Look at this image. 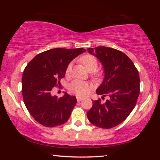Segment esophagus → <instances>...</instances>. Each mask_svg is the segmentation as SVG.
<instances>
[{"label":"esophagus","instance_id":"obj_1","mask_svg":"<svg viewBox=\"0 0 160 160\" xmlns=\"http://www.w3.org/2000/svg\"><path fill=\"white\" fill-rule=\"evenodd\" d=\"M76 100H77L78 102H80V101H82V100H83V98H80V97H77V98H76Z\"/></svg>","mask_w":160,"mask_h":160}]
</instances>
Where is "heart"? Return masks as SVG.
<instances>
[{
  "label": "heart",
  "instance_id": "obj_1",
  "mask_svg": "<svg viewBox=\"0 0 160 160\" xmlns=\"http://www.w3.org/2000/svg\"><path fill=\"white\" fill-rule=\"evenodd\" d=\"M81 62L84 65L87 71L89 72H92L97 69L98 62L97 59L92 55L90 54H86V55L82 56L80 59ZM72 64L68 65L66 68V74H68L71 71ZM92 76L94 78L98 79L101 76V73H94ZM68 88L71 92L75 94L78 96H85L89 93L91 88V84L87 82H83L80 80H75L69 84Z\"/></svg>",
  "mask_w": 160,
  "mask_h": 160
}]
</instances>
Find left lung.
Wrapping results in <instances>:
<instances>
[{"instance_id":"8db88e82","label":"left lung","mask_w":160,"mask_h":160,"mask_svg":"<svg viewBox=\"0 0 160 160\" xmlns=\"http://www.w3.org/2000/svg\"><path fill=\"white\" fill-rule=\"evenodd\" d=\"M87 51L100 61L104 69L103 81L96 93L102 98L108 96L104 103L100 99L92 100L87 118L98 128H114L127 119L136 105L140 93L138 71L132 60L117 49L98 47Z\"/></svg>"}]
</instances>
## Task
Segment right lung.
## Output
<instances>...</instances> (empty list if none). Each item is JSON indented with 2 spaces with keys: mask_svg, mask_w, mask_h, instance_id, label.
Here are the masks:
<instances>
[{
  "mask_svg": "<svg viewBox=\"0 0 160 160\" xmlns=\"http://www.w3.org/2000/svg\"><path fill=\"white\" fill-rule=\"evenodd\" d=\"M86 52L83 48H55L37 54L28 63L22 78V92L26 108L39 124L53 128L68 120L77 100L67 92L62 98L52 95L54 87L60 85L68 65Z\"/></svg>",
  "mask_w": 160,
  "mask_h": 160,
  "instance_id": "right-lung-1",
  "label": "right lung"
}]
</instances>
